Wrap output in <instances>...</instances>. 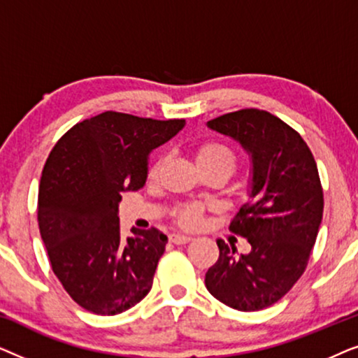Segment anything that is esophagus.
Segmentation results:
<instances>
[{
  "instance_id": "esophagus-1",
  "label": "esophagus",
  "mask_w": 358,
  "mask_h": 358,
  "mask_svg": "<svg viewBox=\"0 0 358 358\" xmlns=\"http://www.w3.org/2000/svg\"><path fill=\"white\" fill-rule=\"evenodd\" d=\"M171 241H173L174 244H187L192 241V238L187 236V234L174 233V234H171Z\"/></svg>"
}]
</instances>
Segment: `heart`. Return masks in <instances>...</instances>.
Instances as JSON below:
<instances>
[{"mask_svg": "<svg viewBox=\"0 0 358 358\" xmlns=\"http://www.w3.org/2000/svg\"><path fill=\"white\" fill-rule=\"evenodd\" d=\"M197 163L205 164V163H224L228 164L229 168H233L234 164V156L231 150L227 148V146L222 143H205L199 148L197 151ZM159 169V163L155 164L151 168V176H155ZM180 222H182L185 227H194L200 222V208L197 205H190V207L184 208L182 213H180Z\"/></svg>", "mask_w": 358, "mask_h": 358, "instance_id": "b5f03b06", "label": "heart"}]
</instances>
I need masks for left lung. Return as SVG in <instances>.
I'll return each mask as SVG.
<instances>
[{
	"label": "left lung",
	"mask_w": 358,
	"mask_h": 358,
	"mask_svg": "<svg viewBox=\"0 0 358 358\" xmlns=\"http://www.w3.org/2000/svg\"><path fill=\"white\" fill-rule=\"evenodd\" d=\"M207 127L238 141L251 159L248 200L229 224L251 251L239 254L218 239L205 285L234 310H264L290 292L316 243L324 207L316 161L300 134L266 110L231 112Z\"/></svg>",
	"instance_id": "1"
}]
</instances>
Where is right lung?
Listing matches in <instances>:
<instances>
[{"instance_id": "1", "label": "right lung", "mask_w": 358, "mask_h": 358, "mask_svg": "<svg viewBox=\"0 0 358 358\" xmlns=\"http://www.w3.org/2000/svg\"><path fill=\"white\" fill-rule=\"evenodd\" d=\"M185 120L102 112L58 140L38 187V228L52 271L73 300L96 315H119L148 295L168 236L131 228L122 238V192L148 178L150 153Z\"/></svg>"}]
</instances>
